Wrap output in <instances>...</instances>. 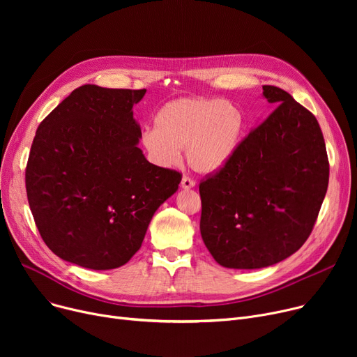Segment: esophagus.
<instances>
[{
  "instance_id": "34e87169",
  "label": "esophagus",
  "mask_w": 357,
  "mask_h": 357,
  "mask_svg": "<svg viewBox=\"0 0 357 357\" xmlns=\"http://www.w3.org/2000/svg\"><path fill=\"white\" fill-rule=\"evenodd\" d=\"M194 186H195V182L192 179L186 178V176L182 178V181H181V188L182 190H191V188H194Z\"/></svg>"
}]
</instances>
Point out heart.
<instances>
[{"label": "heart", "mask_w": 357, "mask_h": 357, "mask_svg": "<svg viewBox=\"0 0 357 357\" xmlns=\"http://www.w3.org/2000/svg\"><path fill=\"white\" fill-rule=\"evenodd\" d=\"M246 117L233 101L215 97H183L163 104L155 128L142 131L140 144L160 167L178 163L181 149L197 174L211 175L226 166L241 142Z\"/></svg>", "instance_id": "obj_1"}]
</instances>
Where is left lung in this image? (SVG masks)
Segmentation results:
<instances>
[{"label": "left lung", "mask_w": 357, "mask_h": 357, "mask_svg": "<svg viewBox=\"0 0 357 357\" xmlns=\"http://www.w3.org/2000/svg\"><path fill=\"white\" fill-rule=\"evenodd\" d=\"M272 114L221 171L201 182V237L218 265L261 269L308 238L328 186L317 119L284 89L264 85Z\"/></svg>", "instance_id": "1"}]
</instances>
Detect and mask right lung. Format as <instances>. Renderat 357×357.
Here are the masks:
<instances>
[{
  "mask_svg": "<svg viewBox=\"0 0 357 357\" xmlns=\"http://www.w3.org/2000/svg\"><path fill=\"white\" fill-rule=\"evenodd\" d=\"M146 89L82 85L40 123L26 169L36 226L69 264L116 269L140 249L181 174L150 163L139 147L133 105Z\"/></svg>",
  "mask_w": 357,
  "mask_h": 357,
  "instance_id": "right-lung-1",
  "label": "right lung"
}]
</instances>
